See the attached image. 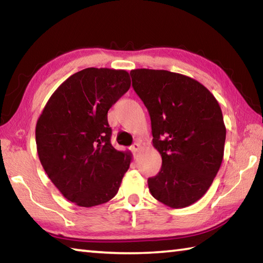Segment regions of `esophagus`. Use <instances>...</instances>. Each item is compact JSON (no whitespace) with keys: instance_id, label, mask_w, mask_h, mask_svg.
<instances>
[{"instance_id":"obj_1","label":"esophagus","mask_w":263,"mask_h":263,"mask_svg":"<svg viewBox=\"0 0 263 263\" xmlns=\"http://www.w3.org/2000/svg\"><path fill=\"white\" fill-rule=\"evenodd\" d=\"M140 148H141V144H140V142H135V144H133V145L131 146V151H132L133 154H135V155H137L138 153H139Z\"/></svg>"}]
</instances>
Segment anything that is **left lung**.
<instances>
[{
    "label": "left lung",
    "mask_w": 263,
    "mask_h": 263,
    "mask_svg": "<svg viewBox=\"0 0 263 263\" xmlns=\"http://www.w3.org/2000/svg\"><path fill=\"white\" fill-rule=\"evenodd\" d=\"M130 74L162 158L161 171L147 181L151 194L169 208L189 206L210 188L224 157L226 127L219 103L183 74L146 68Z\"/></svg>",
    "instance_id": "1"
}]
</instances>
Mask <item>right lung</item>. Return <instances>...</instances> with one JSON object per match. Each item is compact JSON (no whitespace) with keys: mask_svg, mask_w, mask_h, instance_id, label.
<instances>
[{"mask_svg":"<svg viewBox=\"0 0 263 263\" xmlns=\"http://www.w3.org/2000/svg\"><path fill=\"white\" fill-rule=\"evenodd\" d=\"M124 69L86 68L62 82L35 125L39 160L52 183L79 206L104 204L118 193L132 153L110 142L108 111L130 89Z\"/></svg>","mask_w":263,"mask_h":263,"instance_id":"right-lung-1","label":"right lung"}]
</instances>
